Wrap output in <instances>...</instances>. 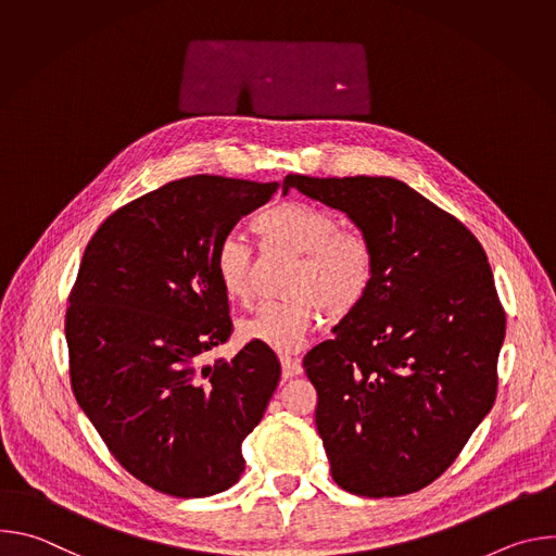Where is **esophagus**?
Listing matches in <instances>:
<instances>
[{
	"instance_id": "esophagus-1",
	"label": "esophagus",
	"mask_w": 556,
	"mask_h": 556,
	"mask_svg": "<svg viewBox=\"0 0 556 556\" xmlns=\"http://www.w3.org/2000/svg\"><path fill=\"white\" fill-rule=\"evenodd\" d=\"M301 371H303V367H301V363H299L296 358L281 356V374H283V378H286V380H288V378L299 376Z\"/></svg>"
}]
</instances>
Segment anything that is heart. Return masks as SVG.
<instances>
[{
    "mask_svg": "<svg viewBox=\"0 0 556 556\" xmlns=\"http://www.w3.org/2000/svg\"><path fill=\"white\" fill-rule=\"evenodd\" d=\"M264 249L294 255L288 270V299L262 303L240 324V337L275 352H294L319 321L350 314L367 294L374 275V253L356 230L312 204L281 202L253 219ZM213 270L222 292L247 303L253 292V249L237 232L224 235L213 251Z\"/></svg>",
    "mask_w": 556,
    "mask_h": 556,
    "instance_id": "1",
    "label": "heart"
}]
</instances>
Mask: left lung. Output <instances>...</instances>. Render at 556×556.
<instances>
[{
  "mask_svg": "<svg viewBox=\"0 0 556 556\" xmlns=\"http://www.w3.org/2000/svg\"><path fill=\"white\" fill-rule=\"evenodd\" d=\"M281 189L345 213L374 253L365 299L303 358L332 478L361 497L416 493L495 403L506 314L486 253L401 180L290 174Z\"/></svg>",
  "mask_w": 556,
  "mask_h": 556,
  "instance_id": "1",
  "label": "left lung"
}]
</instances>
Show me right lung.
Here are the masks:
<instances>
[{"instance_id":"add662e5","label":"right lung","mask_w":556,"mask_h":556,"mask_svg":"<svg viewBox=\"0 0 556 556\" xmlns=\"http://www.w3.org/2000/svg\"><path fill=\"white\" fill-rule=\"evenodd\" d=\"M277 182L174 180L112 213L90 240L65 314L70 380L112 455L174 497H208L244 472L242 442L260 425L281 365L228 341V296L213 251Z\"/></svg>"}]
</instances>
